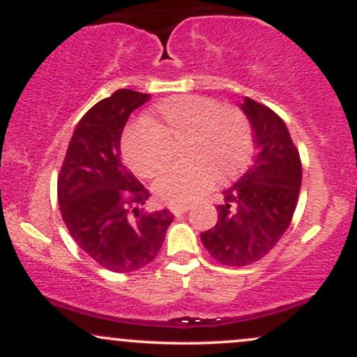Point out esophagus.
I'll list each match as a JSON object with an SVG mask.
<instances>
[{
	"label": "esophagus",
	"mask_w": 357,
	"mask_h": 357,
	"mask_svg": "<svg viewBox=\"0 0 357 357\" xmlns=\"http://www.w3.org/2000/svg\"><path fill=\"white\" fill-rule=\"evenodd\" d=\"M190 210V206H171V213H173L174 216H181L183 213H186Z\"/></svg>",
	"instance_id": "1"
}]
</instances>
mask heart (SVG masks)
<instances>
[{
  "mask_svg": "<svg viewBox=\"0 0 357 357\" xmlns=\"http://www.w3.org/2000/svg\"><path fill=\"white\" fill-rule=\"evenodd\" d=\"M252 126L240 109L220 105L203 96H181L158 105L151 124L127 129L122 154L139 178H154L183 147L188 161L159 176L155 198L171 206H186L218 181L236 178L252 155Z\"/></svg>",
  "mask_w": 357,
  "mask_h": 357,
  "instance_id": "1",
  "label": "heart"
}]
</instances>
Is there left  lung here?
<instances>
[{"label": "left lung", "mask_w": 357, "mask_h": 357, "mask_svg": "<svg viewBox=\"0 0 357 357\" xmlns=\"http://www.w3.org/2000/svg\"><path fill=\"white\" fill-rule=\"evenodd\" d=\"M241 110L253 127L257 155L223 191L215 227L202 233L204 248L227 267L255 264L275 247L292 221L302 184L301 155L285 122L248 97Z\"/></svg>", "instance_id": "left-lung-1"}]
</instances>
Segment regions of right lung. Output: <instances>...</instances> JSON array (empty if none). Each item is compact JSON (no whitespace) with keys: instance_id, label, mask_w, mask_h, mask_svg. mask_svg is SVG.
<instances>
[{"instance_id":"right-lung-1","label":"right lung","mask_w":357,"mask_h":357,"mask_svg":"<svg viewBox=\"0 0 357 357\" xmlns=\"http://www.w3.org/2000/svg\"><path fill=\"white\" fill-rule=\"evenodd\" d=\"M149 96L116 90L80 119L65 154L56 195L77 245L117 273L147 267L165 243L173 213H144L149 191L121 161V137L132 110Z\"/></svg>"}]
</instances>
